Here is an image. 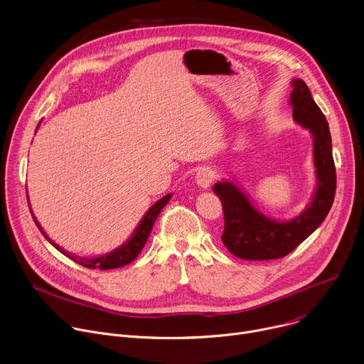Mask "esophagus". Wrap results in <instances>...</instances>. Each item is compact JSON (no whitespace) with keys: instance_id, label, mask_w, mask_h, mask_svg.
<instances>
[{"instance_id":"esophagus-1","label":"esophagus","mask_w":364,"mask_h":364,"mask_svg":"<svg viewBox=\"0 0 364 364\" xmlns=\"http://www.w3.org/2000/svg\"><path fill=\"white\" fill-rule=\"evenodd\" d=\"M196 184L200 187V188H209L210 184L213 183L215 180V171H212L210 168H200L197 173H196Z\"/></svg>"}]
</instances>
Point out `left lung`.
<instances>
[{
  "instance_id": "1",
  "label": "left lung",
  "mask_w": 364,
  "mask_h": 364,
  "mask_svg": "<svg viewBox=\"0 0 364 364\" xmlns=\"http://www.w3.org/2000/svg\"><path fill=\"white\" fill-rule=\"evenodd\" d=\"M291 86L292 118L313 136L317 184L305 209L289 220H275L259 210L236 183L222 180L213 186L225 213L222 242L246 261H268L292 252L324 222L334 201L336 167L328 122L304 80L292 79Z\"/></svg>"
}]
</instances>
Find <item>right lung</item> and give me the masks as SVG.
<instances>
[{
	"label": "right lung",
	"mask_w": 364,
	"mask_h": 364,
	"mask_svg": "<svg viewBox=\"0 0 364 364\" xmlns=\"http://www.w3.org/2000/svg\"><path fill=\"white\" fill-rule=\"evenodd\" d=\"M40 127V124L37 125V128ZM171 193L170 194H166L163 198H160L159 201H155L148 212L142 216V219L139 220L138 226L135 228V230L132 232V235L129 236V239L122 243L119 247L114 249L112 252L109 253H105V255H99V256H95V257H85V256H77L75 253H69L66 252L63 247H60L55 240H51L47 233L44 232V229L40 226V223L37 222L36 216L33 215L31 212V216L34 219V223L37 225L38 230L41 232V235L47 239V242H50V245H53L59 252H62L63 255H66L68 257H70L72 261H75L76 264L85 267V268H90V269H102V271H107V269H115V268H121V267H125L128 264H131L134 259L139 255V252L142 250V247L145 246L146 240H148V236L152 230V226L155 223V220H157L160 212L164 209V205L170 201L171 198ZM28 207H30V203H28Z\"/></svg>",
	"instance_id": "obj_1"
}]
</instances>
